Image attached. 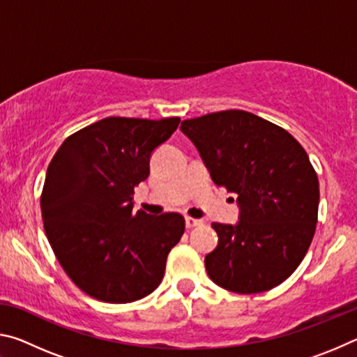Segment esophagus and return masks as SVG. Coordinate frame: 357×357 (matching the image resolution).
Masks as SVG:
<instances>
[{
	"instance_id": "obj_1",
	"label": "esophagus",
	"mask_w": 357,
	"mask_h": 357,
	"mask_svg": "<svg viewBox=\"0 0 357 357\" xmlns=\"http://www.w3.org/2000/svg\"><path fill=\"white\" fill-rule=\"evenodd\" d=\"M203 220L200 219H193V217H185V227L187 228H193V227H198L202 225Z\"/></svg>"
}]
</instances>
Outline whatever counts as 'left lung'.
<instances>
[{"label":"left lung","mask_w":357,"mask_h":357,"mask_svg":"<svg viewBox=\"0 0 357 357\" xmlns=\"http://www.w3.org/2000/svg\"><path fill=\"white\" fill-rule=\"evenodd\" d=\"M217 185L238 193L236 225L213 223L219 244L204 258L228 291L280 285L304 259L315 234L319 184L293 135L257 114L225 110L181 123Z\"/></svg>","instance_id":"left-lung-1"}]
</instances>
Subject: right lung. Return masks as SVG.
Instances as JSON below:
<instances>
[{
  "label": "right lung",
  "mask_w": 357,
  "mask_h": 357,
  "mask_svg": "<svg viewBox=\"0 0 357 357\" xmlns=\"http://www.w3.org/2000/svg\"><path fill=\"white\" fill-rule=\"evenodd\" d=\"M179 123L110 116L66 138L53 155L40 197L45 234L66 274L91 298L134 302L164 279L184 217L135 213L132 195L149 176L153 151Z\"/></svg>",
  "instance_id": "add662e5"
}]
</instances>
